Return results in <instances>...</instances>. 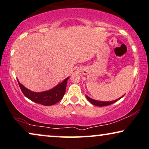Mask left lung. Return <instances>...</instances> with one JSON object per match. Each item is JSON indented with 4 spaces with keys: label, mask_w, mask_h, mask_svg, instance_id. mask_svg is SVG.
<instances>
[{
    "label": "left lung",
    "mask_w": 149,
    "mask_h": 149,
    "mask_svg": "<svg viewBox=\"0 0 149 149\" xmlns=\"http://www.w3.org/2000/svg\"><path fill=\"white\" fill-rule=\"evenodd\" d=\"M124 95H123V96H124ZM123 96H122L121 97H120V98H118V99H117V100H115L105 102V101H98V100H95L92 99V98H91V97H89L87 96V95H86V99H87L90 102H91L92 104L95 105V106H97V107H104V106H107V105L112 104L113 103L116 102H117L118 100H119L120 99H121L122 97H123Z\"/></svg>",
    "instance_id": "1"
}]
</instances>
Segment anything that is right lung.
I'll return each mask as SVG.
<instances>
[{"mask_svg": "<svg viewBox=\"0 0 149 149\" xmlns=\"http://www.w3.org/2000/svg\"><path fill=\"white\" fill-rule=\"evenodd\" d=\"M69 78V77L65 78L61 83L57 84L54 88L42 92L32 91L20 83L18 80V82L24 96L27 97L28 99L38 104L45 105V106H51L56 104L63 98L65 93L67 80Z\"/></svg>", "mask_w": 149, "mask_h": 149, "instance_id": "right-lung-1", "label": "right lung"}]
</instances>
